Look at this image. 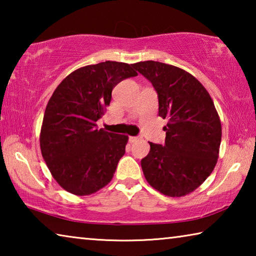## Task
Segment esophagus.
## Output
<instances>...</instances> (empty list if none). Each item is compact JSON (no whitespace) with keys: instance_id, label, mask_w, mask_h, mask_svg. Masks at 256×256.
I'll list each match as a JSON object with an SVG mask.
<instances>
[{"instance_id":"34e87169","label":"esophagus","mask_w":256,"mask_h":256,"mask_svg":"<svg viewBox=\"0 0 256 256\" xmlns=\"http://www.w3.org/2000/svg\"><path fill=\"white\" fill-rule=\"evenodd\" d=\"M138 140V136H130V138H128L130 144H134V142H136Z\"/></svg>"}]
</instances>
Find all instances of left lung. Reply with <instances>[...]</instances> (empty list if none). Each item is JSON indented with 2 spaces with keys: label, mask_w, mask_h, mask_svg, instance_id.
<instances>
[{
  "label": "left lung",
  "mask_w": 256,
  "mask_h": 256,
  "mask_svg": "<svg viewBox=\"0 0 256 256\" xmlns=\"http://www.w3.org/2000/svg\"><path fill=\"white\" fill-rule=\"evenodd\" d=\"M158 94L159 116L167 118L164 146L149 142L141 160L148 183L164 196L192 193L218 162L222 122L209 92L196 76L170 64L144 60L132 64Z\"/></svg>",
  "instance_id": "1"
}]
</instances>
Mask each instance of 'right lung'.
Here are the masks:
<instances>
[{"mask_svg": "<svg viewBox=\"0 0 256 256\" xmlns=\"http://www.w3.org/2000/svg\"><path fill=\"white\" fill-rule=\"evenodd\" d=\"M132 64L106 60L71 72L47 102L40 128L42 158L60 188L74 196L96 193L110 183L128 136L97 128L112 90L136 76Z\"/></svg>", "mask_w": 256, "mask_h": 256, "instance_id": "obj_1", "label": "right lung"}]
</instances>
